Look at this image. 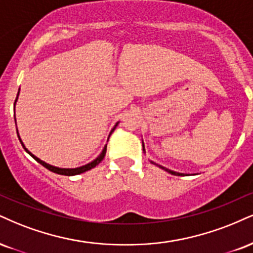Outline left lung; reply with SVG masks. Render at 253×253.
Returning <instances> with one entry per match:
<instances>
[{
	"label": "left lung",
	"instance_id": "8db88e82",
	"mask_svg": "<svg viewBox=\"0 0 253 253\" xmlns=\"http://www.w3.org/2000/svg\"><path fill=\"white\" fill-rule=\"evenodd\" d=\"M142 148H144V144H142ZM144 151H145V148H144ZM152 164H154V165H158V164H156V163H153V161H151ZM160 167V169H165L166 172H169V173H171V174H173V175H185L184 173H178V172H174V171H171V169H166V167H164V166H161V165H158Z\"/></svg>",
	"mask_w": 253,
	"mask_h": 253
}]
</instances>
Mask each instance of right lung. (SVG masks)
<instances>
[{"label":"right lung","instance_id":"right-lung-1","mask_svg":"<svg viewBox=\"0 0 253 253\" xmlns=\"http://www.w3.org/2000/svg\"><path fill=\"white\" fill-rule=\"evenodd\" d=\"M19 93H20V89H19ZM19 93H17V96H19ZM17 96H16V100H17ZM16 100H15V103H16ZM15 103H14V106H15ZM117 125H118V124H117ZM117 125H115V126H117ZM114 128H115V127H114ZM114 128L112 129V132H113ZM16 130H17V129H16ZM112 132H111V133H112ZM109 135H111V134H109ZM17 136H19L21 145L23 146V148H24V150H26L27 153L30 154V156H32L33 158H34V159H35L36 161H38V163L41 164L42 166H44L45 169H49V171L54 172V173H57V174H61V175H77V174H80V173H84V172L88 171V169H94V167H95L96 165H99V164L101 163V161L103 160V158H105V156H106V151H107V145H106V146H105V148H103L102 152H101V154H100V156L97 157L95 160H93L92 163L87 164V165H84V166L78 167V169H59V167L51 166V165H49V164H45L44 161L40 160L39 158H36V157L34 156V154L30 153V152H29L28 150H27L26 147H24V145H23L22 140H21L20 135H19V132H17Z\"/></svg>","mask_w":253,"mask_h":253}]
</instances>
